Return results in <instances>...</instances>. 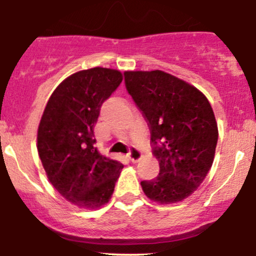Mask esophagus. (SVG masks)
I'll use <instances>...</instances> for the list:
<instances>
[{
    "label": "esophagus",
    "instance_id": "obj_1",
    "mask_svg": "<svg viewBox=\"0 0 256 256\" xmlns=\"http://www.w3.org/2000/svg\"><path fill=\"white\" fill-rule=\"evenodd\" d=\"M128 156L130 158L131 162H137V161L142 158V154H140V152L138 150L137 148H131V150L128 152Z\"/></svg>",
    "mask_w": 256,
    "mask_h": 256
}]
</instances>
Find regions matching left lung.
<instances>
[{
	"label": "left lung",
	"mask_w": 256,
	"mask_h": 256,
	"mask_svg": "<svg viewBox=\"0 0 256 256\" xmlns=\"http://www.w3.org/2000/svg\"><path fill=\"white\" fill-rule=\"evenodd\" d=\"M125 86L150 130L158 177L140 182L143 192L161 204L190 196L213 164L218 126L201 91L162 71H128Z\"/></svg>",
	"instance_id": "obj_1"
}]
</instances>
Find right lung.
<instances>
[{"instance_id": "1", "label": "right lung", "mask_w": 256, "mask_h": 256, "mask_svg": "<svg viewBox=\"0 0 256 256\" xmlns=\"http://www.w3.org/2000/svg\"><path fill=\"white\" fill-rule=\"evenodd\" d=\"M122 82L116 70L70 76L52 94L38 126L37 149L52 186L67 201L95 210L110 201L122 164L95 148L101 106Z\"/></svg>"}]
</instances>
